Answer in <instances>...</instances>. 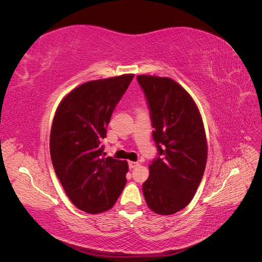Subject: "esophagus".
<instances>
[{
    "instance_id": "esophagus-1",
    "label": "esophagus",
    "mask_w": 262,
    "mask_h": 262,
    "mask_svg": "<svg viewBox=\"0 0 262 262\" xmlns=\"http://www.w3.org/2000/svg\"><path fill=\"white\" fill-rule=\"evenodd\" d=\"M138 166H140V164H139L138 162H129V167H130L131 169L138 167Z\"/></svg>"
}]
</instances>
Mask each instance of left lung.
I'll return each mask as SVG.
<instances>
[{"label":"left lung","mask_w":262,"mask_h":262,"mask_svg":"<svg viewBox=\"0 0 262 262\" xmlns=\"http://www.w3.org/2000/svg\"><path fill=\"white\" fill-rule=\"evenodd\" d=\"M150 112L158 157L143 184L147 207L160 215L186 208L199 187L208 143L199 109L190 94L169 77L138 75Z\"/></svg>","instance_id":"1"}]
</instances>
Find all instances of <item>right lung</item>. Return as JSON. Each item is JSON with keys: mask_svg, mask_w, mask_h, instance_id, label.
<instances>
[{"mask_svg": "<svg viewBox=\"0 0 262 262\" xmlns=\"http://www.w3.org/2000/svg\"><path fill=\"white\" fill-rule=\"evenodd\" d=\"M133 77L86 82L71 91L55 112L50 133L53 168L70 200L86 213L112 209L125 186L128 163L105 157L101 140Z\"/></svg>", "mask_w": 262, "mask_h": 262, "instance_id": "add662e5", "label": "right lung"}]
</instances>
